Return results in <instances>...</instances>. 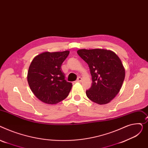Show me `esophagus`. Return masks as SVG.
Segmentation results:
<instances>
[{
	"label": "esophagus",
	"instance_id": "obj_1",
	"mask_svg": "<svg viewBox=\"0 0 148 148\" xmlns=\"http://www.w3.org/2000/svg\"><path fill=\"white\" fill-rule=\"evenodd\" d=\"M81 81H82V78L81 77H78L77 80L76 81V82H80Z\"/></svg>",
	"mask_w": 148,
	"mask_h": 148
}]
</instances>
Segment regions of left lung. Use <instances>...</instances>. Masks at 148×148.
<instances>
[{
    "label": "left lung",
    "instance_id": "left-lung-1",
    "mask_svg": "<svg viewBox=\"0 0 148 148\" xmlns=\"http://www.w3.org/2000/svg\"><path fill=\"white\" fill-rule=\"evenodd\" d=\"M77 53L88 64L92 76L86 96L99 105L109 103L119 92L125 78L121 60L114 52L106 49H83Z\"/></svg>",
    "mask_w": 148,
    "mask_h": 148
}]
</instances>
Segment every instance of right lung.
Listing matches in <instances>:
<instances>
[{"instance_id": "1", "label": "right lung", "mask_w": 148, "mask_h": 148, "mask_svg": "<svg viewBox=\"0 0 148 148\" xmlns=\"http://www.w3.org/2000/svg\"><path fill=\"white\" fill-rule=\"evenodd\" d=\"M69 53L46 52L36 56L32 62L27 81L33 94L42 102L53 105L68 96L72 84L65 79L61 67Z\"/></svg>"}]
</instances>
